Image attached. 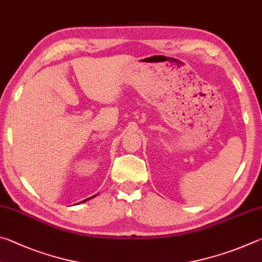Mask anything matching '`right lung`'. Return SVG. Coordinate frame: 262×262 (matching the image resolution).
Returning <instances> with one entry per match:
<instances>
[{
    "instance_id": "obj_1",
    "label": "right lung",
    "mask_w": 262,
    "mask_h": 262,
    "mask_svg": "<svg viewBox=\"0 0 262 262\" xmlns=\"http://www.w3.org/2000/svg\"><path fill=\"white\" fill-rule=\"evenodd\" d=\"M97 195V194H96ZM96 195H94V196H91V198H89V199H86V200H83V201H81V202H86L88 200H90V199H94L95 196H96ZM81 202H78V203H81ZM78 203H77V205H78Z\"/></svg>"
}]
</instances>
